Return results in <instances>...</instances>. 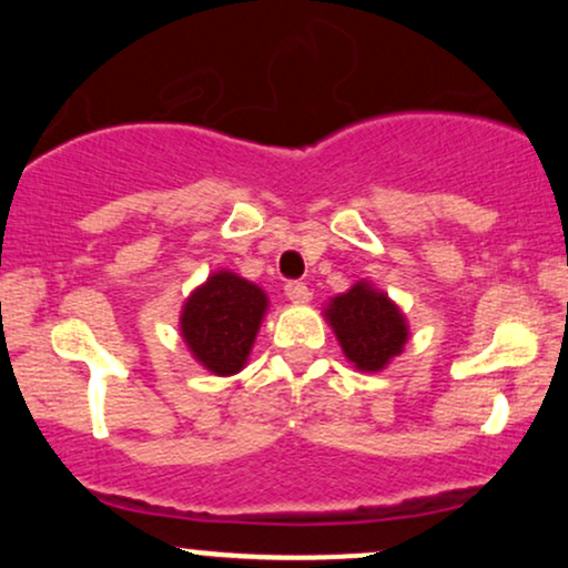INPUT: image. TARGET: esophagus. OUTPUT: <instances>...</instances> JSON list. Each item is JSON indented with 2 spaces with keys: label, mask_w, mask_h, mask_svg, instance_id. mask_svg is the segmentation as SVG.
<instances>
[{
  "label": "esophagus",
  "mask_w": 568,
  "mask_h": 568,
  "mask_svg": "<svg viewBox=\"0 0 568 568\" xmlns=\"http://www.w3.org/2000/svg\"><path fill=\"white\" fill-rule=\"evenodd\" d=\"M284 292H286V297L292 300V303H308V300H311V290L303 282H286Z\"/></svg>",
  "instance_id": "esophagus-1"
}]
</instances>
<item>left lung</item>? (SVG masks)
Returning a JSON list of instances; mask_svg holds the SVG:
<instances>
[{
    "instance_id": "1",
    "label": "left lung",
    "mask_w": 568,
    "mask_h": 568,
    "mask_svg": "<svg viewBox=\"0 0 568 568\" xmlns=\"http://www.w3.org/2000/svg\"><path fill=\"white\" fill-rule=\"evenodd\" d=\"M329 324L343 345L345 356L358 369L377 372L398 356L406 343V324L396 305L383 292L356 284L351 292L332 300Z\"/></svg>"
}]
</instances>
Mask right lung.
Segmentation results:
<instances>
[{
	"label": "right lung",
	"instance_id": "1",
	"mask_svg": "<svg viewBox=\"0 0 568 568\" xmlns=\"http://www.w3.org/2000/svg\"><path fill=\"white\" fill-rule=\"evenodd\" d=\"M263 290L233 273H215L191 295L180 318L193 356L215 375H236L265 313Z\"/></svg>",
	"mask_w": 568,
	"mask_h": 568
}]
</instances>
